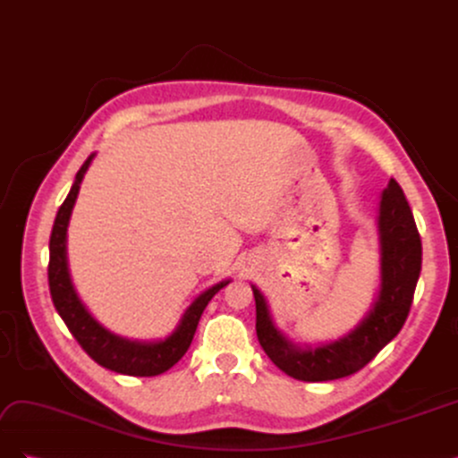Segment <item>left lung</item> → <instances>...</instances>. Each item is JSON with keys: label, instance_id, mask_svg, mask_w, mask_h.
Returning a JSON list of instances; mask_svg holds the SVG:
<instances>
[{"label": "left lung", "instance_id": "1", "mask_svg": "<svg viewBox=\"0 0 458 458\" xmlns=\"http://www.w3.org/2000/svg\"><path fill=\"white\" fill-rule=\"evenodd\" d=\"M380 288L370 310L348 335L318 345H300L275 327L269 306L252 284L256 335L263 352L288 377L327 382L350 377L390 344L405 325L422 267V242L409 202L395 179L382 191L378 208Z\"/></svg>", "mask_w": 458, "mask_h": 458}]
</instances>
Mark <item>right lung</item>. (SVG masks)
<instances>
[{
	"mask_svg": "<svg viewBox=\"0 0 458 458\" xmlns=\"http://www.w3.org/2000/svg\"><path fill=\"white\" fill-rule=\"evenodd\" d=\"M95 155H91L84 165L78 170L76 179L72 183L71 192L61 204L57 217H55L51 239H49V290L51 300L55 303V310L59 311L61 318L78 344L84 348V352L93 359L95 363L101 367L114 370L120 374H128V377H157L168 369H172L179 359L185 355L189 345L195 336L200 315L206 310L208 301H210L221 288L227 286L231 281H221L210 286L195 301L185 310L183 317L179 318V325L168 338L157 340V342H141V340H130L114 335L108 328H105L97 318L88 311V308L81 303L76 294V288L71 279V271H68V258H66V231L68 221L72 216V208L76 204L80 183L84 179L89 164Z\"/></svg>",
	"mask_w": 458,
	"mask_h": 458,
	"instance_id": "1",
	"label": "right lung"
}]
</instances>
